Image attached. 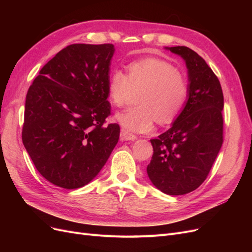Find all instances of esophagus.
<instances>
[{
  "label": "esophagus",
  "mask_w": 252,
  "mask_h": 252,
  "mask_svg": "<svg viewBox=\"0 0 252 252\" xmlns=\"http://www.w3.org/2000/svg\"><path fill=\"white\" fill-rule=\"evenodd\" d=\"M121 140L122 141H134V140H136V136L130 132H128L127 130H125V129H122Z\"/></svg>",
  "instance_id": "obj_1"
}]
</instances>
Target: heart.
<instances>
[{
    "label": "heart",
    "instance_id": "obj_1",
    "mask_svg": "<svg viewBox=\"0 0 252 252\" xmlns=\"http://www.w3.org/2000/svg\"><path fill=\"white\" fill-rule=\"evenodd\" d=\"M136 107L119 112L114 120L128 132L145 133L154 128L155 120L169 124L179 116L188 97V85L178 69L166 61L147 58L127 66V74L116 69L107 84L109 102L121 107L132 93Z\"/></svg>",
    "mask_w": 252,
    "mask_h": 252
}]
</instances>
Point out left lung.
<instances>
[{
  "label": "left lung",
  "mask_w": 252,
  "mask_h": 252,
  "mask_svg": "<svg viewBox=\"0 0 252 252\" xmlns=\"http://www.w3.org/2000/svg\"><path fill=\"white\" fill-rule=\"evenodd\" d=\"M186 64L188 97L171 127L150 140L154 155L148 178L169 195L193 191L207 178L223 144L224 96L211 68L185 46L165 47Z\"/></svg>",
  "instance_id": "obj_1"
}]
</instances>
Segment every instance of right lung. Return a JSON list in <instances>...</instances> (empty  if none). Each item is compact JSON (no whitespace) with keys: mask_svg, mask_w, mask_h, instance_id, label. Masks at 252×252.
I'll return each instance as SVG.
<instances>
[{"mask_svg":"<svg viewBox=\"0 0 252 252\" xmlns=\"http://www.w3.org/2000/svg\"><path fill=\"white\" fill-rule=\"evenodd\" d=\"M112 44H72L45 65L29 87L23 144L51 184L77 189L93 181L120 138L104 126L110 114L107 84Z\"/></svg>","mask_w":252,"mask_h":252,"instance_id":"right-lung-1","label":"right lung"}]
</instances>
